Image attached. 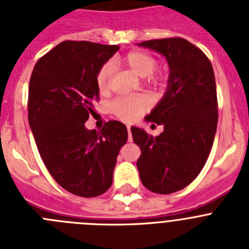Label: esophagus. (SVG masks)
I'll use <instances>...</instances> for the list:
<instances>
[{"instance_id":"esophagus-1","label":"esophagus","mask_w":249,"mask_h":249,"mask_svg":"<svg viewBox=\"0 0 249 249\" xmlns=\"http://www.w3.org/2000/svg\"><path fill=\"white\" fill-rule=\"evenodd\" d=\"M127 131H128V141H132V132H131V126H127Z\"/></svg>"}]
</instances>
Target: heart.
I'll use <instances>...</instances> for the list:
<instances>
[{"label": "heart", "mask_w": 249, "mask_h": 249, "mask_svg": "<svg viewBox=\"0 0 249 249\" xmlns=\"http://www.w3.org/2000/svg\"><path fill=\"white\" fill-rule=\"evenodd\" d=\"M122 63L137 76L144 77L151 83H160L164 80V74L155 71L156 58L146 51H131L122 58ZM113 74V66L109 62L100 67L96 76V83L101 92H107L111 87V78ZM148 107L146 97L143 96H123L109 103V109L123 121H133L143 113Z\"/></svg>", "instance_id": "obj_1"}]
</instances>
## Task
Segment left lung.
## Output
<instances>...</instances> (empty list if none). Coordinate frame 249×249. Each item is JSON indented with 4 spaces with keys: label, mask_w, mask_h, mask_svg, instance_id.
<instances>
[{
    "label": "left lung",
    "mask_w": 249,
    "mask_h": 249,
    "mask_svg": "<svg viewBox=\"0 0 249 249\" xmlns=\"http://www.w3.org/2000/svg\"><path fill=\"white\" fill-rule=\"evenodd\" d=\"M138 46L163 54L171 71L163 98L146 117L162 124L163 132L152 137L131 127L133 142L141 148V181L151 192L169 195L195 181L210 156L218 122L214 72L208 57L181 37Z\"/></svg>",
    "instance_id": "left-lung-1"
}]
</instances>
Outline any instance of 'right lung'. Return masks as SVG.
<instances>
[{"mask_svg": "<svg viewBox=\"0 0 249 249\" xmlns=\"http://www.w3.org/2000/svg\"><path fill=\"white\" fill-rule=\"evenodd\" d=\"M116 45L63 41L35 65L28 87V122L39 156L59 186L80 197H97L111 187L126 126L108 121L86 128L100 100L96 76L118 51Z\"/></svg>", "mask_w": 249, "mask_h": 249, "instance_id": "right-lung-1", "label": "right lung"}]
</instances>
